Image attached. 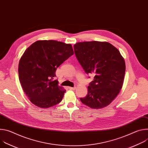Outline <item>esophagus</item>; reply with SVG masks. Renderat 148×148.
<instances>
[{"label":"esophagus","instance_id":"34e87169","mask_svg":"<svg viewBox=\"0 0 148 148\" xmlns=\"http://www.w3.org/2000/svg\"><path fill=\"white\" fill-rule=\"evenodd\" d=\"M75 87H69V89H70V90H74L75 89Z\"/></svg>","mask_w":148,"mask_h":148}]
</instances>
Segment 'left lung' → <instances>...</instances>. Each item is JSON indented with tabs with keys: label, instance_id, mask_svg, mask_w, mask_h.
I'll use <instances>...</instances> for the list:
<instances>
[{
	"label": "left lung",
	"instance_id": "1",
	"mask_svg": "<svg viewBox=\"0 0 148 148\" xmlns=\"http://www.w3.org/2000/svg\"><path fill=\"white\" fill-rule=\"evenodd\" d=\"M74 53L87 74H93L94 80L88 94L81 98L82 103L92 109L108 106L122 87L125 62L119 50L108 42H79L74 45Z\"/></svg>",
	"mask_w": 148,
	"mask_h": 148
}]
</instances>
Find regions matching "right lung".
Masks as SVG:
<instances>
[{"label":"right lung","instance_id":"add662e5","mask_svg":"<svg viewBox=\"0 0 148 148\" xmlns=\"http://www.w3.org/2000/svg\"><path fill=\"white\" fill-rule=\"evenodd\" d=\"M74 54L71 45L55 40H38L29 47L18 63L22 88L37 107L47 108L60 103L66 90L54 79L56 71Z\"/></svg>","mask_w":148,"mask_h":148}]
</instances>
